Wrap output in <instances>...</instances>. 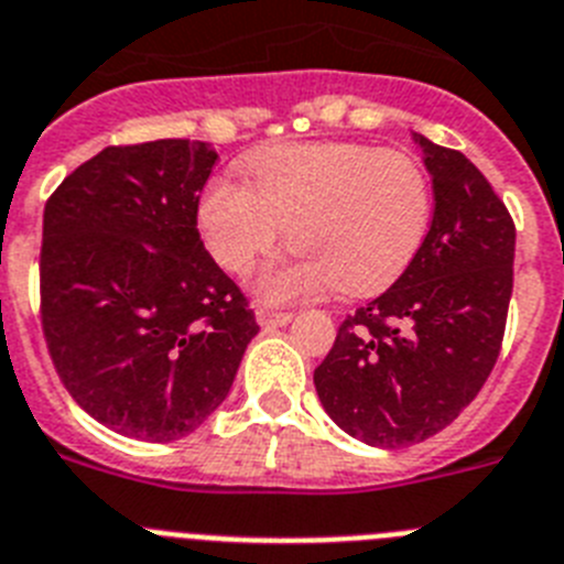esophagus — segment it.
Listing matches in <instances>:
<instances>
[{"mask_svg":"<svg viewBox=\"0 0 564 564\" xmlns=\"http://www.w3.org/2000/svg\"><path fill=\"white\" fill-rule=\"evenodd\" d=\"M258 323H261L263 329H278V326H286V323H292V312L258 310Z\"/></svg>","mask_w":564,"mask_h":564,"instance_id":"34e87169","label":"esophagus"}]
</instances>
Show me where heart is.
Instances as JSON below:
<instances>
[{"mask_svg": "<svg viewBox=\"0 0 564 564\" xmlns=\"http://www.w3.org/2000/svg\"><path fill=\"white\" fill-rule=\"evenodd\" d=\"M252 187L213 178L198 229L224 269L243 275L286 235L289 261L263 269L267 301H297L335 286L369 295L403 275L431 227V181L414 155L355 141H310L247 159Z\"/></svg>", "mask_w": 564, "mask_h": 564, "instance_id": "b5f03b06", "label": "heart"}]
</instances>
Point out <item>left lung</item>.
I'll use <instances>...</instances> for the list:
<instances>
[{"label": "left lung", "mask_w": 564, "mask_h": 564, "mask_svg": "<svg viewBox=\"0 0 564 564\" xmlns=\"http://www.w3.org/2000/svg\"><path fill=\"white\" fill-rule=\"evenodd\" d=\"M434 187L417 258L337 329L315 369L323 409L380 448L434 437L479 394L499 357L513 289L511 213L459 150L414 133Z\"/></svg>", "instance_id": "left-lung-1"}]
</instances>
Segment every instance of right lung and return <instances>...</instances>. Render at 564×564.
<instances>
[{
    "instance_id": "right-lung-1",
    "label": "right lung",
    "mask_w": 564,
    "mask_h": 564,
    "mask_svg": "<svg viewBox=\"0 0 564 564\" xmlns=\"http://www.w3.org/2000/svg\"><path fill=\"white\" fill-rule=\"evenodd\" d=\"M207 141L105 147L45 204L39 292L70 398L147 443L193 434L232 389L254 312L198 235Z\"/></svg>"
}]
</instances>
